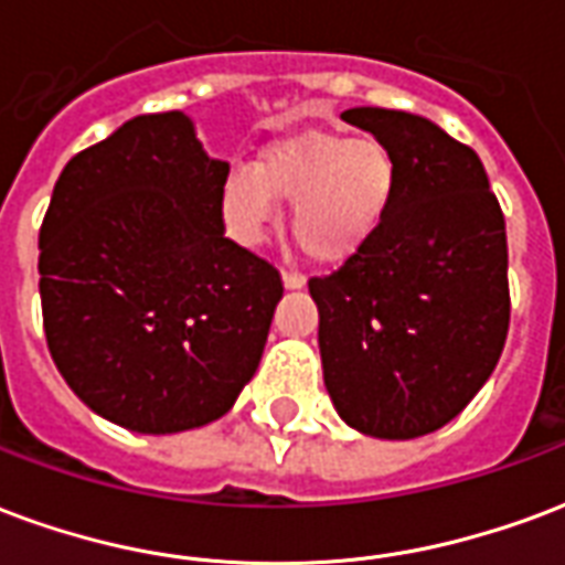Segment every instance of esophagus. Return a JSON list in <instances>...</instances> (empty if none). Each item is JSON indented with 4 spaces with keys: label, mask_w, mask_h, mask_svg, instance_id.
<instances>
[{
    "label": "esophagus",
    "mask_w": 565,
    "mask_h": 565,
    "mask_svg": "<svg viewBox=\"0 0 565 565\" xmlns=\"http://www.w3.org/2000/svg\"><path fill=\"white\" fill-rule=\"evenodd\" d=\"M284 287H287V290H299V287H305V275H299V271H294V269H284Z\"/></svg>",
    "instance_id": "obj_1"
}]
</instances>
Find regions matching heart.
Segmentation results:
<instances>
[{
    "mask_svg": "<svg viewBox=\"0 0 565 565\" xmlns=\"http://www.w3.org/2000/svg\"><path fill=\"white\" fill-rule=\"evenodd\" d=\"M398 194V167L377 140L335 131L287 134L257 167H230L221 179V218L242 245H260L296 203L294 233L308 257L338 263L374 239Z\"/></svg>",
    "mask_w": 565,
    "mask_h": 565,
    "instance_id": "heart-1",
    "label": "heart"
}]
</instances>
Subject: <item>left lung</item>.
<instances>
[{"mask_svg":"<svg viewBox=\"0 0 565 565\" xmlns=\"http://www.w3.org/2000/svg\"><path fill=\"white\" fill-rule=\"evenodd\" d=\"M341 119L395 158L398 194L374 239L308 290L338 416L383 440L455 419L509 332L503 209L479 154L422 116L353 107Z\"/></svg>","mask_w":565,"mask_h":565,"instance_id":"left-lung-1","label":"left lung"}]
</instances>
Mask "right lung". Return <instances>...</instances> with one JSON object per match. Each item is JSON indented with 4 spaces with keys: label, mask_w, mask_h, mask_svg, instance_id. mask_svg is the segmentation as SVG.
<instances>
[{
    "label": "right lung",
    "mask_w": 565,
    "mask_h": 565,
    "mask_svg": "<svg viewBox=\"0 0 565 565\" xmlns=\"http://www.w3.org/2000/svg\"><path fill=\"white\" fill-rule=\"evenodd\" d=\"M227 170L170 110L77 152L53 188L38 233L50 356L89 411L128 431L218 419L260 365L284 284L224 236Z\"/></svg>",
    "instance_id": "obj_1"
}]
</instances>
